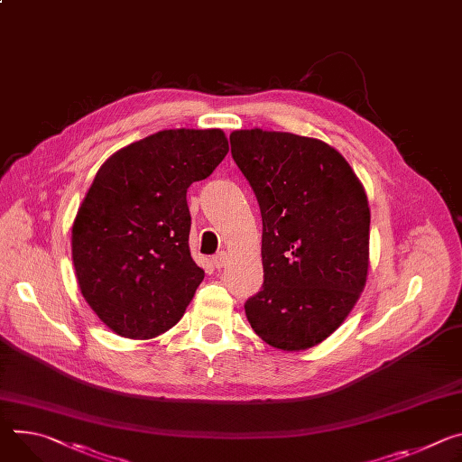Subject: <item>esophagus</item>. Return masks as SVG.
<instances>
[{"instance_id":"1","label":"esophagus","mask_w":462,"mask_h":462,"mask_svg":"<svg viewBox=\"0 0 462 462\" xmlns=\"http://www.w3.org/2000/svg\"><path fill=\"white\" fill-rule=\"evenodd\" d=\"M226 260H228L226 253H219L217 256H214V265H216L217 269H221V267H225V265H226Z\"/></svg>"}]
</instances>
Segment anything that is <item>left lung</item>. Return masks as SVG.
Returning a JSON list of instances; mask_svg holds the SVG:
<instances>
[{"instance_id": "1", "label": "left lung", "mask_w": 462, "mask_h": 462, "mask_svg": "<svg viewBox=\"0 0 462 462\" xmlns=\"http://www.w3.org/2000/svg\"><path fill=\"white\" fill-rule=\"evenodd\" d=\"M232 158L263 221V285L245 302L260 337L308 350L337 329L366 282L370 209L341 152L291 133L234 131Z\"/></svg>"}]
</instances>
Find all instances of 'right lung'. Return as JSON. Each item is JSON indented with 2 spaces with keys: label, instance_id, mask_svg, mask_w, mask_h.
I'll list each match as a JSON object with an SVG mask.
<instances>
[{
  "label": "right lung",
  "instance_id": "right-lung-1",
  "mask_svg": "<svg viewBox=\"0 0 462 462\" xmlns=\"http://www.w3.org/2000/svg\"><path fill=\"white\" fill-rule=\"evenodd\" d=\"M228 152L219 129H171L114 152L82 200L71 258L82 297L121 337L173 328L204 271L189 253L188 188Z\"/></svg>",
  "mask_w": 462,
  "mask_h": 462
}]
</instances>
